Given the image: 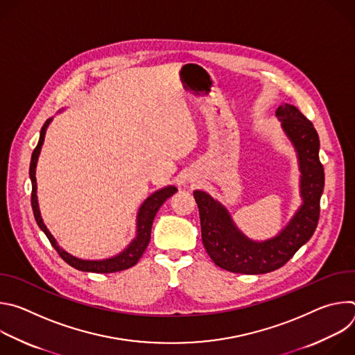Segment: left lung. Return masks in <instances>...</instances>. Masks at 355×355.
I'll list each match as a JSON object with an SVG mask.
<instances>
[{"instance_id":"8db88e82","label":"left lung","mask_w":355,"mask_h":355,"mask_svg":"<svg viewBox=\"0 0 355 355\" xmlns=\"http://www.w3.org/2000/svg\"><path fill=\"white\" fill-rule=\"evenodd\" d=\"M275 116L293 144L300 170L302 205L272 239L254 241L234 225L229 211L204 191H193L200 216L202 243L212 261L236 274H266L281 268L315 233L320 215L324 170L319 160V136L296 107L279 105Z\"/></svg>"}]
</instances>
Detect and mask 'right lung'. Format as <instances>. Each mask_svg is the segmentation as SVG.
I'll list each match as a JSON object with an SVG mask.
<instances>
[{
    "label": "right lung",
    "mask_w": 355,
    "mask_h": 355,
    "mask_svg": "<svg viewBox=\"0 0 355 355\" xmlns=\"http://www.w3.org/2000/svg\"><path fill=\"white\" fill-rule=\"evenodd\" d=\"M52 122V118L47 119L44 122V125L40 129V136H39V141L37 146L35 147L33 153H32V159H31V167H29V177L32 181V196H31V204H32V209H33V216L35 220L37 223V226L40 227V230L46 234V237L49 239L50 244L55 247V250L59 252V256L73 268L80 270V271H85V272H101V274H110V272H118V271H123L128 270L130 267H133L139 259L143 256V252L150 241V233H151V225H153L155 216L157 214V211L160 209V207L164 204V202L173 196L177 192V188L174 185H168L166 188H162L156 192L151 193L143 204L139 208L137 212V218H136V237L130 241V244L122 251L119 252L118 256H114L111 259H105V260H81L77 259L66 250H63L56 239L52 236L46 227V225L42 220L40 216V211H39V205H37V195H36V163H37V157L40 153V148L44 140V135H46V129L47 126Z\"/></svg>",
    "instance_id": "obj_1"
}]
</instances>
